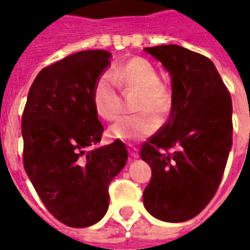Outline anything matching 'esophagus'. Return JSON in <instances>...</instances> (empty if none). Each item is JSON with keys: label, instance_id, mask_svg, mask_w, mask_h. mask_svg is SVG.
I'll return each mask as SVG.
<instances>
[{"label": "esophagus", "instance_id": "esophagus-1", "mask_svg": "<svg viewBox=\"0 0 250 250\" xmlns=\"http://www.w3.org/2000/svg\"><path fill=\"white\" fill-rule=\"evenodd\" d=\"M129 153H130V156H133L134 159H138V157H139V151H138V148L134 147V146H129Z\"/></svg>", "mask_w": 250, "mask_h": 250}]
</instances>
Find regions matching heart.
<instances>
[{"label":"heart","instance_id":"b5f03b06","mask_svg":"<svg viewBox=\"0 0 250 250\" xmlns=\"http://www.w3.org/2000/svg\"><path fill=\"white\" fill-rule=\"evenodd\" d=\"M113 78L115 80L105 73L94 85L93 102L98 115L112 121L121 113V97L115 81L126 90L141 93L137 112L142 113L124 117L113 124L109 129L111 137L125 143H133L153 134L159 127L157 120L163 121L171 107V91L169 86L160 83L157 69L148 61L134 58L116 69Z\"/></svg>","mask_w":250,"mask_h":250}]
</instances>
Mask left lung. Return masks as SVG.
I'll return each mask as SVG.
<instances>
[{
    "instance_id": "1",
    "label": "left lung",
    "mask_w": 250,
    "mask_h": 250,
    "mask_svg": "<svg viewBox=\"0 0 250 250\" xmlns=\"http://www.w3.org/2000/svg\"><path fill=\"white\" fill-rule=\"evenodd\" d=\"M145 51L170 75L171 112L142 146V160L152 169L143 204L160 221L185 222L209 204L221 183L232 147V101L204 55L178 45Z\"/></svg>"
}]
</instances>
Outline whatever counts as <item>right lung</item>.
I'll list each match as a JSON object with an SVG mask.
<instances>
[{
  "label": "right lung",
  "mask_w": 250,
  "mask_h": 250,
  "mask_svg": "<svg viewBox=\"0 0 250 250\" xmlns=\"http://www.w3.org/2000/svg\"><path fill=\"white\" fill-rule=\"evenodd\" d=\"M112 54L86 50L40 72L21 117L23 163L51 214L69 227L99 222L109 204V182L127 160L121 141L99 147L104 127L93 90Z\"/></svg>",
  "instance_id": "right-lung-1"
}]
</instances>
